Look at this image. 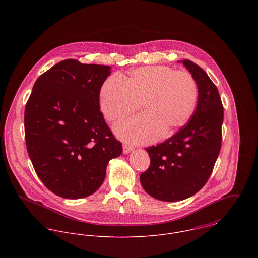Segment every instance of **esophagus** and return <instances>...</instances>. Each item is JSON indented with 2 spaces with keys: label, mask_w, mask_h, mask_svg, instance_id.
I'll list each match as a JSON object with an SVG mask.
<instances>
[{
  "label": "esophagus",
  "mask_w": 258,
  "mask_h": 258,
  "mask_svg": "<svg viewBox=\"0 0 258 258\" xmlns=\"http://www.w3.org/2000/svg\"><path fill=\"white\" fill-rule=\"evenodd\" d=\"M132 150H133V147H131V146H129V145H126V144L123 145V153H124V154L130 153Z\"/></svg>",
  "instance_id": "esophagus-1"
}]
</instances>
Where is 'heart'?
<instances>
[{"label":"heart","mask_w":258,"mask_h":258,"mask_svg":"<svg viewBox=\"0 0 258 258\" xmlns=\"http://www.w3.org/2000/svg\"><path fill=\"white\" fill-rule=\"evenodd\" d=\"M100 108L109 121H117L138 110L115 126L116 134L131 143H143L163 131L170 135L189 120L198 99V85L185 71L166 66L144 67L123 78L112 75L100 89Z\"/></svg>","instance_id":"1"}]
</instances>
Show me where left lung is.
I'll use <instances>...</instances> for the list:
<instances>
[{"label": "left lung", "instance_id": "1", "mask_svg": "<svg viewBox=\"0 0 258 258\" xmlns=\"http://www.w3.org/2000/svg\"><path fill=\"white\" fill-rule=\"evenodd\" d=\"M181 62L197 82V108L175 135L146 148L151 163L140 175L146 192L164 202L182 201L198 192L209 180L221 151L223 107L219 90L198 64L188 59Z\"/></svg>", "mask_w": 258, "mask_h": 258}]
</instances>
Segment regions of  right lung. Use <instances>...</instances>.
<instances>
[{
    "mask_svg": "<svg viewBox=\"0 0 258 258\" xmlns=\"http://www.w3.org/2000/svg\"><path fill=\"white\" fill-rule=\"evenodd\" d=\"M111 68L66 59L41 74L25 109L26 145L37 177L53 194L81 199L102 184L122 154L99 106Z\"/></svg>",
    "mask_w": 258,
    "mask_h": 258,
    "instance_id": "add662e5",
    "label": "right lung"
}]
</instances>
